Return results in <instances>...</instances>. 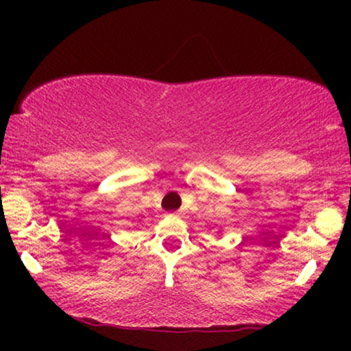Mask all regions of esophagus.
<instances>
[{
  "mask_svg": "<svg viewBox=\"0 0 351 351\" xmlns=\"http://www.w3.org/2000/svg\"><path fill=\"white\" fill-rule=\"evenodd\" d=\"M174 215H176V217H180V215H182V213H180V210H176V213H174Z\"/></svg>",
  "mask_w": 351,
  "mask_h": 351,
  "instance_id": "34e87169",
  "label": "esophagus"
}]
</instances>
